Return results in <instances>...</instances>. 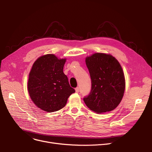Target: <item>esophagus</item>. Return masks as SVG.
Wrapping results in <instances>:
<instances>
[{"label": "esophagus", "mask_w": 152, "mask_h": 152, "mask_svg": "<svg viewBox=\"0 0 152 152\" xmlns=\"http://www.w3.org/2000/svg\"><path fill=\"white\" fill-rule=\"evenodd\" d=\"M75 91L76 93H78L79 91V87H76V88H75Z\"/></svg>", "instance_id": "esophagus-1"}]
</instances>
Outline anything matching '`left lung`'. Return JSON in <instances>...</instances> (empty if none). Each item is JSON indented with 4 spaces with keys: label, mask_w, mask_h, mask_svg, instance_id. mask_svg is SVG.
I'll use <instances>...</instances> for the list:
<instances>
[{
    "label": "left lung",
    "mask_w": 152,
    "mask_h": 152,
    "mask_svg": "<svg viewBox=\"0 0 152 152\" xmlns=\"http://www.w3.org/2000/svg\"><path fill=\"white\" fill-rule=\"evenodd\" d=\"M91 78V91L83 100L96 113L115 109L120 103L125 90V78L119 61L110 54L95 53L86 58Z\"/></svg>",
    "instance_id": "8db88e82"
}]
</instances>
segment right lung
<instances>
[{
    "instance_id": "1",
    "label": "right lung",
    "mask_w": 152,
    "mask_h": 152,
    "mask_svg": "<svg viewBox=\"0 0 152 152\" xmlns=\"http://www.w3.org/2000/svg\"><path fill=\"white\" fill-rule=\"evenodd\" d=\"M66 58H58L53 54L39 57L29 72L28 91L34 104L47 112L63 108L68 97L75 92L63 73Z\"/></svg>"
}]
</instances>
